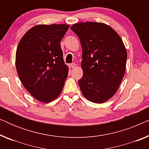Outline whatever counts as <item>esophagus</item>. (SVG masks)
<instances>
[{
	"label": "esophagus",
	"mask_w": 149,
	"mask_h": 149,
	"mask_svg": "<svg viewBox=\"0 0 149 149\" xmlns=\"http://www.w3.org/2000/svg\"><path fill=\"white\" fill-rule=\"evenodd\" d=\"M70 66L71 68H75L77 65H76V64H75V63H72V64H70Z\"/></svg>",
	"instance_id": "34e87169"
}]
</instances>
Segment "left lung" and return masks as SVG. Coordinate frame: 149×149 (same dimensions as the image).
I'll use <instances>...</instances> for the list:
<instances>
[{"mask_svg":"<svg viewBox=\"0 0 149 149\" xmlns=\"http://www.w3.org/2000/svg\"><path fill=\"white\" fill-rule=\"evenodd\" d=\"M70 28L82 47L81 92L92 102H105L117 92L125 74L127 51L123 40L104 23L83 22Z\"/></svg>","mask_w":149,"mask_h":149,"instance_id":"left-lung-1","label":"left lung"}]
</instances>
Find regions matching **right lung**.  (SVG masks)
<instances>
[{"instance_id": "obj_1", "label": "right lung", "mask_w": 149, "mask_h": 149, "mask_svg": "<svg viewBox=\"0 0 149 149\" xmlns=\"http://www.w3.org/2000/svg\"><path fill=\"white\" fill-rule=\"evenodd\" d=\"M67 24L36 25L18 44L15 65L20 81L37 100L50 102L59 96L68 73L60 42Z\"/></svg>"}]
</instances>
